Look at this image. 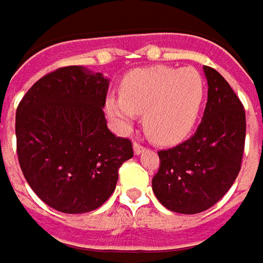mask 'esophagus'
Segmentation results:
<instances>
[{
    "label": "esophagus",
    "mask_w": 263,
    "mask_h": 263,
    "mask_svg": "<svg viewBox=\"0 0 263 263\" xmlns=\"http://www.w3.org/2000/svg\"><path fill=\"white\" fill-rule=\"evenodd\" d=\"M145 147H142V145H141V144H138V142H135V144H134V153H135V154H137V156H138V154H141V153H144V151H145Z\"/></svg>",
    "instance_id": "1"
}]
</instances>
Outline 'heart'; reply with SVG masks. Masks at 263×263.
<instances>
[{"instance_id":"obj_1","label":"heart","mask_w":263,"mask_h":263,"mask_svg":"<svg viewBox=\"0 0 263 263\" xmlns=\"http://www.w3.org/2000/svg\"><path fill=\"white\" fill-rule=\"evenodd\" d=\"M206 84L198 69L148 67L132 71L119 87L121 99L109 97L106 112L122 128L142 115L144 131L157 144H176L189 135L199 118Z\"/></svg>"}]
</instances>
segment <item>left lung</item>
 Listing matches in <instances>:
<instances>
[{
    "label": "left lung",
    "instance_id": "1",
    "mask_svg": "<svg viewBox=\"0 0 263 263\" xmlns=\"http://www.w3.org/2000/svg\"><path fill=\"white\" fill-rule=\"evenodd\" d=\"M208 100L194 135L175 148L159 151L153 191L167 210L198 214L217 204L241 167L246 115L239 97L218 71L205 67Z\"/></svg>",
    "mask_w": 263,
    "mask_h": 263
}]
</instances>
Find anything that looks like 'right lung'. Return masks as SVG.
Listing matches in <instances>:
<instances>
[{"label": "right lung", "instance_id": "right-lung-1", "mask_svg": "<svg viewBox=\"0 0 263 263\" xmlns=\"http://www.w3.org/2000/svg\"><path fill=\"white\" fill-rule=\"evenodd\" d=\"M109 80L72 65L36 81L15 114L18 163L45 204L90 213L114 194L118 170L134 156L128 138L109 131L103 107Z\"/></svg>", "mask_w": 263, "mask_h": 263}]
</instances>
